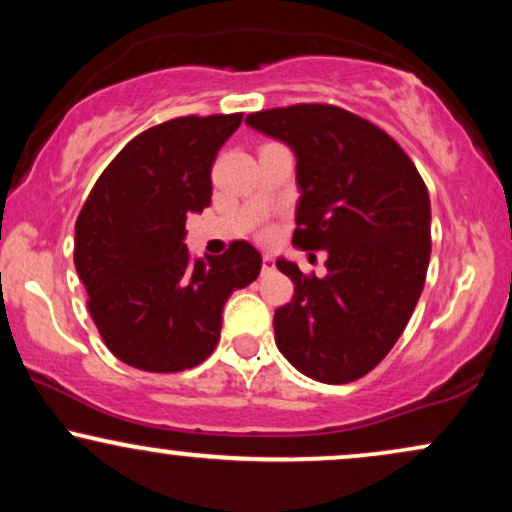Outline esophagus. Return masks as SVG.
<instances>
[{
    "label": "esophagus",
    "mask_w": 512,
    "mask_h": 512,
    "mask_svg": "<svg viewBox=\"0 0 512 512\" xmlns=\"http://www.w3.org/2000/svg\"><path fill=\"white\" fill-rule=\"evenodd\" d=\"M274 269V257L272 255H264L262 257V272H272Z\"/></svg>",
    "instance_id": "1"
}]
</instances>
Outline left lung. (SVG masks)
Returning <instances> with one entry per match:
<instances>
[{"mask_svg":"<svg viewBox=\"0 0 512 512\" xmlns=\"http://www.w3.org/2000/svg\"><path fill=\"white\" fill-rule=\"evenodd\" d=\"M296 151L301 199L293 245L327 250V274L276 267L293 281L274 313L279 351L327 385L363 378L402 337L431 260V199L390 134L330 103H298L245 117Z\"/></svg>","mask_w":512,"mask_h":512,"instance_id":"left-lung-1","label":"left lung"}]
</instances>
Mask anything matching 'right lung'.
<instances>
[{
    "label": "right lung",
    "instance_id": "add662e5",
    "mask_svg": "<svg viewBox=\"0 0 512 512\" xmlns=\"http://www.w3.org/2000/svg\"><path fill=\"white\" fill-rule=\"evenodd\" d=\"M243 122L185 115L144 129L117 154L76 216L74 264L105 346L146 373L207 361L221 337L223 303L262 269L233 240L219 257H192L185 221L211 204V166Z\"/></svg>",
    "mask_w": 512,
    "mask_h": 512
}]
</instances>
